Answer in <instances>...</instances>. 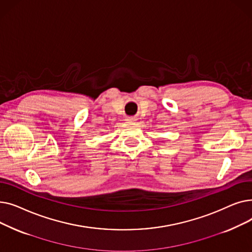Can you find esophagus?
<instances>
[{"instance_id": "34e87169", "label": "esophagus", "mask_w": 252, "mask_h": 252, "mask_svg": "<svg viewBox=\"0 0 252 252\" xmlns=\"http://www.w3.org/2000/svg\"><path fill=\"white\" fill-rule=\"evenodd\" d=\"M126 122H129V123H135V122H137V118H136L135 116L127 117V118H126Z\"/></svg>"}]
</instances>
